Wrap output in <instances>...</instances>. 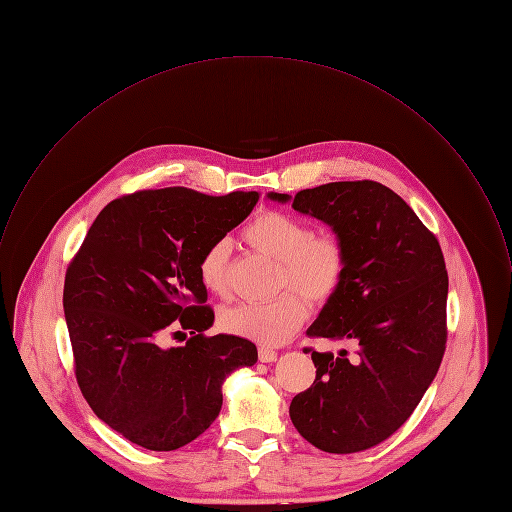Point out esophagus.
I'll list each match as a JSON object with an SVG mask.
<instances>
[{"instance_id":"1","label":"esophagus","mask_w":512,"mask_h":512,"mask_svg":"<svg viewBox=\"0 0 512 512\" xmlns=\"http://www.w3.org/2000/svg\"><path fill=\"white\" fill-rule=\"evenodd\" d=\"M258 357H260V361H262V363H272V361H276V359H278V351L268 349V347H260Z\"/></svg>"}]
</instances>
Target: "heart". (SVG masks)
<instances>
[{"label":"heart","mask_w":512,"mask_h":512,"mask_svg":"<svg viewBox=\"0 0 512 512\" xmlns=\"http://www.w3.org/2000/svg\"><path fill=\"white\" fill-rule=\"evenodd\" d=\"M242 236L254 250L280 262L278 288L288 292L272 302L230 308L220 324L228 334L274 347L304 324L306 299L322 306L338 294L347 266L345 248L334 234H314L306 220L276 210L254 216ZM228 254V242L216 240L200 256V284L214 296L228 294Z\"/></svg>","instance_id":"heart-1"}]
</instances>
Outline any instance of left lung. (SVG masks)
<instances>
[{
  "label": "left lung",
  "instance_id": "obj_1",
  "mask_svg": "<svg viewBox=\"0 0 512 512\" xmlns=\"http://www.w3.org/2000/svg\"><path fill=\"white\" fill-rule=\"evenodd\" d=\"M270 200L328 224L345 248V276L308 336L349 340L312 351L314 385L292 399L298 433L326 453H357L391 437L435 379L447 341L449 278L437 238L411 206L373 180L328 182Z\"/></svg>",
  "mask_w": 512,
  "mask_h": 512
}]
</instances>
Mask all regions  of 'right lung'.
I'll list each match as a JSON object with an SVG mask.
<instances>
[{
    "mask_svg": "<svg viewBox=\"0 0 512 512\" xmlns=\"http://www.w3.org/2000/svg\"><path fill=\"white\" fill-rule=\"evenodd\" d=\"M258 192L208 196L184 186L109 202L67 268L63 310L83 397L111 429L151 451L202 435L222 383L258 361L252 341L218 334L198 278L202 252L256 206ZM191 330L178 348L160 341ZM182 334V332H176Z\"/></svg>",
    "mask_w": 512,
    "mask_h": 512,
    "instance_id": "1",
    "label": "right lung"
}]
</instances>
